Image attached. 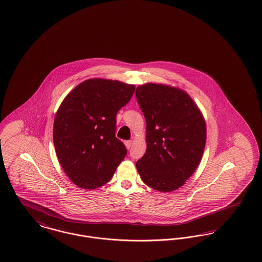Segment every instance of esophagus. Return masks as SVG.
<instances>
[{
    "instance_id": "esophagus-1",
    "label": "esophagus",
    "mask_w": 262,
    "mask_h": 262,
    "mask_svg": "<svg viewBox=\"0 0 262 262\" xmlns=\"http://www.w3.org/2000/svg\"><path fill=\"white\" fill-rule=\"evenodd\" d=\"M124 144H125V147H126L127 149H129L130 146H132V144H133V141H132V140H126V141H124Z\"/></svg>"
}]
</instances>
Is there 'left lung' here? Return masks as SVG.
<instances>
[{
  "label": "left lung",
  "instance_id": "obj_1",
  "mask_svg": "<svg viewBox=\"0 0 262 262\" xmlns=\"http://www.w3.org/2000/svg\"><path fill=\"white\" fill-rule=\"evenodd\" d=\"M136 95L146 122V151L138 160L141 180L159 192L183 186L200 164L207 128L189 94L169 85H140Z\"/></svg>",
  "mask_w": 262,
  "mask_h": 262
}]
</instances>
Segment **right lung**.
Returning a JSON list of instances; mask_svg holds the SVG:
<instances>
[{
    "instance_id": "add662e5",
    "label": "right lung",
    "mask_w": 262,
    "mask_h": 262,
    "mask_svg": "<svg viewBox=\"0 0 262 262\" xmlns=\"http://www.w3.org/2000/svg\"><path fill=\"white\" fill-rule=\"evenodd\" d=\"M136 86L118 80L94 78L69 93L57 110L53 142L62 169L83 189L108 182L126 155L116 134V117Z\"/></svg>"
}]
</instances>
